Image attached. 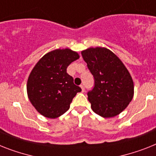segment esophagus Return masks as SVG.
Instances as JSON below:
<instances>
[{
  "label": "esophagus",
  "instance_id": "34e87169",
  "mask_svg": "<svg viewBox=\"0 0 156 156\" xmlns=\"http://www.w3.org/2000/svg\"><path fill=\"white\" fill-rule=\"evenodd\" d=\"M80 87H81V91H82V92H84V86H83V84H81Z\"/></svg>",
  "mask_w": 156,
  "mask_h": 156
}]
</instances>
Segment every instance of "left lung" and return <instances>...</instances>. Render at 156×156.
<instances>
[{
  "label": "left lung",
  "instance_id": "1",
  "mask_svg": "<svg viewBox=\"0 0 156 156\" xmlns=\"http://www.w3.org/2000/svg\"><path fill=\"white\" fill-rule=\"evenodd\" d=\"M81 54L95 79L87 93L92 111L104 118L120 114L134 96L133 80L125 65L106 48H88Z\"/></svg>",
  "mask_w": 156,
  "mask_h": 156
}]
</instances>
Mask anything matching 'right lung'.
<instances>
[{"instance_id": "right-lung-1", "label": "right lung", "mask_w": 156, "mask_h": 156, "mask_svg": "<svg viewBox=\"0 0 156 156\" xmlns=\"http://www.w3.org/2000/svg\"><path fill=\"white\" fill-rule=\"evenodd\" d=\"M79 58L75 51L58 48L46 53L33 67L27 81V94L40 114L56 119L69 110L81 88L74 84L67 68Z\"/></svg>"}]
</instances>
